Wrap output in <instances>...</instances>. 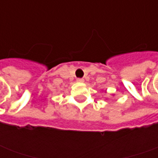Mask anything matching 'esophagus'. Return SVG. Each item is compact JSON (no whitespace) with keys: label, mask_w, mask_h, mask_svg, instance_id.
I'll return each instance as SVG.
<instances>
[{"label":"esophagus","mask_w":158,"mask_h":158,"mask_svg":"<svg viewBox=\"0 0 158 158\" xmlns=\"http://www.w3.org/2000/svg\"><path fill=\"white\" fill-rule=\"evenodd\" d=\"M77 81H78V82H80V83H83L85 80L84 79H82V78H79V79H77Z\"/></svg>","instance_id":"1"}]
</instances>
